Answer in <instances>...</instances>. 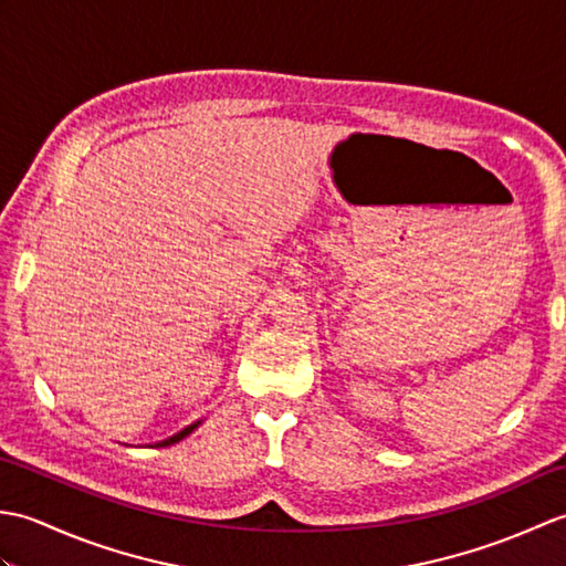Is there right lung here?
<instances>
[{"mask_svg": "<svg viewBox=\"0 0 566 566\" xmlns=\"http://www.w3.org/2000/svg\"><path fill=\"white\" fill-rule=\"evenodd\" d=\"M199 423H201V420H197V423H191V426H187L185 430H179V432H177V436H172V438H167V440L158 442V448H170V444H175V442H179V440H182V438H187V436H189V432H191V430H195V428H197Z\"/></svg>", "mask_w": 566, "mask_h": 566, "instance_id": "right-lung-1", "label": "right lung"}]
</instances>
